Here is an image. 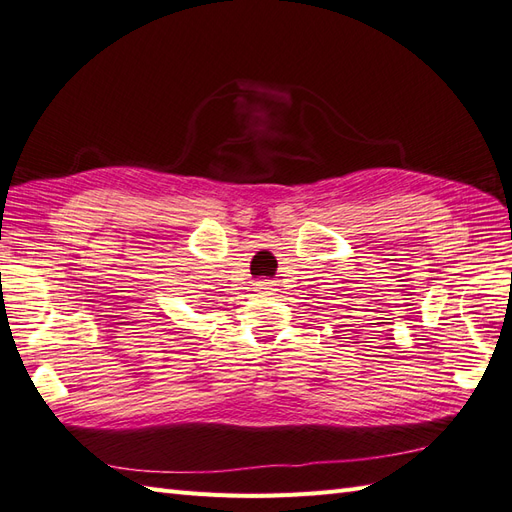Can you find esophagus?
Here are the masks:
<instances>
[{
	"instance_id": "34e87169",
	"label": "esophagus",
	"mask_w": 512,
	"mask_h": 512,
	"mask_svg": "<svg viewBox=\"0 0 512 512\" xmlns=\"http://www.w3.org/2000/svg\"><path fill=\"white\" fill-rule=\"evenodd\" d=\"M259 290H268V283L266 281H259Z\"/></svg>"
}]
</instances>
